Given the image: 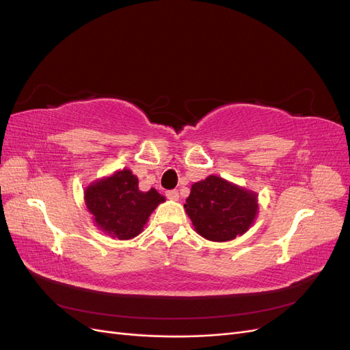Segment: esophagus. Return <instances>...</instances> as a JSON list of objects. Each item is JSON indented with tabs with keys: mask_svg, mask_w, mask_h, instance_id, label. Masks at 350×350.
<instances>
[{
	"mask_svg": "<svg viewBox=\"0 0 350 350\" xmlns=\"http://www.w3.org/2000/svg\"><path fill=\"white\" fill-rule=\"evenodd\" d=\"M166 197L169 200H178L179 198V193L176 191V189H169V191H166Z\"/></svg>",
	"mask_w": 350,
	"mask_h": 350,
	"instance_id": "1",
	"label": "esophagus"
}]
</instances>
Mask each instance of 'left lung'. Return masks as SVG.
<instances>
[{
    "instance_id": "1",
    "label": "left lung",
    "mask_w": 350,
    "mask_h": 350,
    "mask_svg": "<svg viewBox=\"0 0 350 350\" xmlns=\"http://www.w3.org/2000/svg\"><path fill=\"white\" fill-rule=\"evenodd\" d=\"M184 207L198 234L216 242L247 232L258 210L256 194L215 175L191 187Z\"/></svg>"
}]
</instances>
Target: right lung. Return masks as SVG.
<instances>
[{"label": "right lung", "instance_id": "obj_1", "mask_svg": "<svg viewBox=\"0 0 350 350\" xmlns=\"http://www.w3.org/2000/svg\"><path fill=\"white\" fill-rule=\"evenodd\" d=\"M84 198L96 225L118 239L139 235L156 206L165 201L154 188L140 191L139 179L129 169L94 183L86 189Z\"/></svg>", "mask_w": 350, "mask_h": 350}]
</instances>
